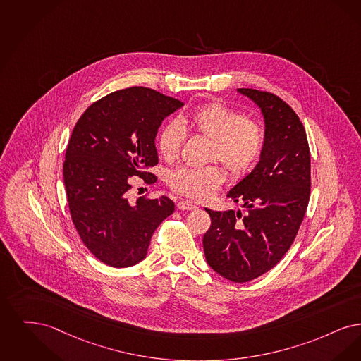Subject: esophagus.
Returning <instances> with one entry per match:
<instances>
[{
    "mask_svg": "<svg viewBox=\"0 0 361 361\" xmlns=\"http://www.w3.org/2000/svg\"><path fill=\"white\" fill-rule=\"evenodd\" d=\"M176 207L179 209V210H194L197 206L195 204H191V202H188V201H179L178 204H176Z\"/></svg>",
    "mask_w": 361,
    "mask_h": 361,
    "instance_id": "obj_1",
    "label": "esophagus"
}]
</instances>
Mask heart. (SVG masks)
I'll list each match as a JSON object with an SVG mask.
<instances>
[{
    "label": "heart",
    "instance_id": "b5f03b06",
    "mask_svg": "<svg viewBox=\"0 0 361 361\" xmlns=\"http://www.w3.org/2000/svg\"><path fill=\"white\" fill-rule=\"evenodd\" d=\"M186 132L210 140L207 159L220 160L235 178L251 173L266 147L264 126L221 101L201 104L161 128L157 148L167 161L179 157ZM224 182L225 173L216 164L179 169L170 176V188L192 201L209 200Z\"/></svg>",
    "mask_w": 361,
    "mask_h": 361
}]
</instances>
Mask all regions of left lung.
<instances>
[{"mask_svg": "<svg viewBox=\"0 0 361 361\" xmlns=\"http://www.w3.org/2000/svg\"><path fill=\"white\" fill-rule=\"evenodd\" d=\"M262 109L266 147L259 163L228 192L248 209H206L207 264L228 281L250 282L276 266L294 243L310 198V151L297 113L278 95L237 89Z\"/></svg>", "mask_w": 361, "mask_h": 361, "instance_id": "left-lung-1", "label": "left lung"}]
</instances>
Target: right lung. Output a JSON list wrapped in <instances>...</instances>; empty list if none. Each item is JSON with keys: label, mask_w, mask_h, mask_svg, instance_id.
I'll return each mask as SVG.
<instances>
[{"label": "right lung", "mask_w": 361, "mask_h": 361, "mask_svg": "<svg viewBox=\"0 0 361 361\" xmlns=\"http://www.w3.org/2000/svg\"><path fill=\"white\" fill-rule=\"evenodd\" d=\"M183 102L133 86L95 101L79 117L66 149L63 179L82 243L106 266L141 262L157 226L173 213L167 197L128 201L130 176L157 182L155 137L161 121Z\"/></svg>", "instance_id": "1"}]
</instances>
